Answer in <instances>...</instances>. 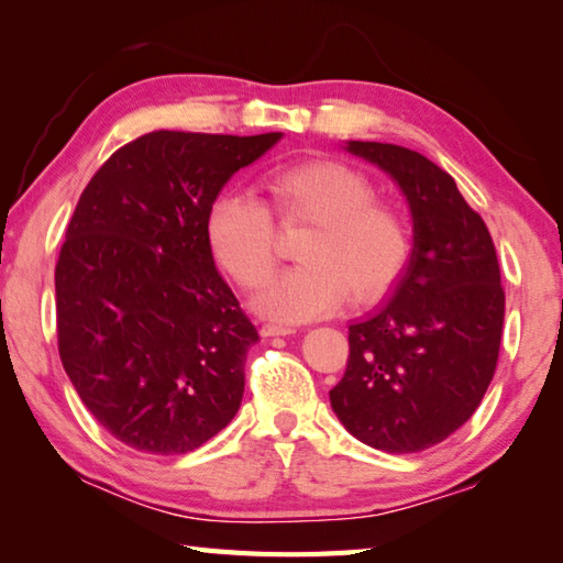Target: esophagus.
Wrapping results in <instances>:
<instances>
[{
  "mask_svg": "<svg viewBox=\"0 0 563 563\" xmlns=\"http://www.w3.org/2000/svg\"><path fill=\"white\" fill-rule=\"evenodd\" d=\"M261 332H263V338H278V335H292L295 328L292 325H278V322H265Z\"/></svg>",
  "mask_w": 563,
  "mask_h": 563,
  "instance_id": "34e87169",
  "label": "esophagus"
}]
</instances>
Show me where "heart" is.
Instances as JSON below:
<instances>
[{
	"label": "heart",
	"instance_id": "heart-1",
	"mask_svg": "<svg viewBox=\"0 0 563 563\" xmlns=\"http://www.w3.org/2000/svg\"><path fill=\"white\" fill-rule=\"evenodd\" d=\"M268 208L223 190L206 213V233L218 263L243 288H258L278 265L280 228L308 231L295 245L298 268L278 275L258 295L265 316L302 322L330 316L350 295L375 302L405 273L412 235L395 206L375 201L367 176L340 161H298L265 176Z\"/></svg>",
	"mask_w": 563,
	"mask_h": 563
}]
</instances>
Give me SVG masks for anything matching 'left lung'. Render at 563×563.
I'll return each instance as SVG.
<instances>
[{
    "instance_id": "obj_1",
    "label": "left lung",
    "mask_w": 563,
    "mask_h": 563,
    "mask_svg": "<svg viewBox=\"0 0 563 563\" xmlns=\"http://www.w3.org/2000/svg\"><path fill=\"white\" fill-rule=\"evenodd\" d=\"M345 148L393 176L412 213L415 245L393 298L350 325L347 369L330 405L360 442L422 452L474 415L497 369V251L482 216L430 158L377 141Z\"/></svg>"
}]
</instances>
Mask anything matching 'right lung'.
Segmentation results:
<instances>
[{"label": "right lung", "mask_w": 563, "mask_h": 563, "mask_svg": "<svg viewBox=\"0 0 563 563\" xmlns=\"http://www.w3.org/2000/svg\"><path fill=\"white\" fill-rule=\"evenodd\" d=\"M280 136L151 131L111 154L76 203L54 271L59 357L131 450L194 452L241 407L258 330L216 271L206 213Z\"/></svg>", "instance_id": "right-lung-1"}]
</instances>
